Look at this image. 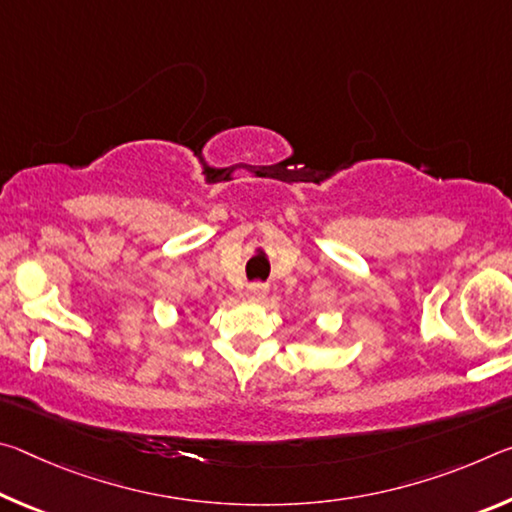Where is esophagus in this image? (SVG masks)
<instances>
[{
    "mask_svg": "<svg viewBox=\"0 0 512 512\" xmlns=\"http://www.w3.org/2000/svg\"><path fill=\"white\" fill-rule=\"evenodd\" d=\"M266 296H268V287H266V284H259V282L250 284L248 291H246V298L250 302H262Z\"/></svg>",
    "mask_w": 512,
    "mask_h": 512,
    "instance_id": "1",
    "label": "esophagus"
}]
</instances>
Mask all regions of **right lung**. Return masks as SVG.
I'll list each match as a JSON object with an SVG mask.
<instances>
[{
    "label": "right lung",
    "mask_w": 512,
    "mask_h": 512,
    "mask_svg": "<svg viewBox=\"0 0 512 512\" xmlns=\"http://www.w3.org/2000/svg\"><path fill=\"white\" fill-rule=\"evenodd\" d=\"M178 314H180V316H185V311H183V309H180V311H178Z\"/></svg>",
    "instance_id": "1"
}]
</instances>
